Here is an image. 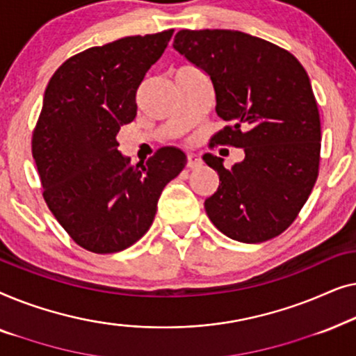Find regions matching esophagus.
Instances as JSON below:
<instances>
[{
	"label": "esophagus",
	"instance_id": "esophagus-1",
	"mask_svg": "<svg viewBox=\"0 0 356 356\" xmlns=\"http://www.w3.org/2000/svg\"><path fill=\"white\" fill-rule=\"evenodd\" d=\"M186 165H188V168L196 170L199 167H202V159L196 154H188V163Z\"/></svg>",
	"mask_w": 356,
	"mask_h": 356
}]
</instances>
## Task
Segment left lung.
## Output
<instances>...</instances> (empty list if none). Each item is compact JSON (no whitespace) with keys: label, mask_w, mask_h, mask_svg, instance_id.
Instances as JSON below:
<instances>
[{"label":"left lung","mask_w":356,"mask_h":356,"mask_svg":"<svg viewBox=\"0 0 356 356\" xmlns=\"http://www.w3.org/2000/svg\"><path fill=\"white\" fill-rule=\"evenodd\" d=\"M173 48L211 77L217 115L230 123L212 144L245 149L232 170L204 154L220 179L204 202L209 218L241 243L280 235L319 172L321 120L308 72L284 48L240 31H179Z\"/></svg>","instance_id":"8db88e82"}]
</instances>
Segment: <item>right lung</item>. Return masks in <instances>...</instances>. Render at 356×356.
<instances>
[{
	"mask_svg": "<svg viewBox=\"0 0 356 356\" xmlns=\"http://www.w3.org/2000/svg\"><path fill=\"white\" fill-rule=\"evenodd\" d=\"M172 35L170 29L92 47L63 63L47 86L32 155L48 209L87 251L118 252L143 238L163 188L186 165L177 147L131 165L116 140L136 118V92Z\"/></svg>",
	"mask_w": 356,
	"mask_h": 356,
	"instance_id": "1",
	"label": "right lung"
}]
</instances>
